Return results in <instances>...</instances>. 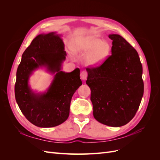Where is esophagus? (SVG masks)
<instances>
[{"label":"esophagus","mask_w":160,"mask_h":160,"mask_svg":"<svg viewBox=\"0 0 160 160\" xmlns=\"http://www.w3.org/2000/svg\"><path fill=\"white\" fill-rule=\"evenodd\" d=\"M81 78L83 80H86L88 78V72L86 71H82L81 72Z\"/></svg>","instance_id":"esophagus-1"}]
</instances>
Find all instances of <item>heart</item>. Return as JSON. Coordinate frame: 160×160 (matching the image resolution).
Instances as JSON below:
<instances>
[{"instance_id":"b5f03b06","label":"heart","mask_w":160,"mask_h":160,"mask_svg":"<svg viewBox=\"0 0 160 160\" xmlns=\"http://www.w3.org/2000/svg\"><path fill=\"white\" fill-rule=\"evenodd\" d=\"M111 49L108 41H102L96 37L85 38L77 42L73 47L75 52L88 53L85 61L89 66H97L103 62L109 56Z\"/></svg>"}]
</instances>
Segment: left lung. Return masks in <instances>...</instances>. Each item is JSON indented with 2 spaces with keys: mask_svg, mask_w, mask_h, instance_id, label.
Returning a JSON list of instances; mask_svg holds the SVG:
<instances>
[{
  "mask_svg": "<svg viewBox=\"0 0 160 160\" xmlns=\"http://www.w3.org/2000/svg\"><path fill=\"white\" fill-rule=\"evenodd\" d=\"M113 41L110 55L100 66L87 68L93 116L99 122L121 127L132 120L143 95L142 65L138 53L122 36Z\"/></svg>",
  "mask_w": 160,
  "mask_h": 160,
  "instance_id": "8db88e82",
  "label": "left lung"
}]
</instances>
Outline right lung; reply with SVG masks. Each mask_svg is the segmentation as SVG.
<instances>
[{
    "label": "right lung",
    "mask_w": 160,
    "mask_h": 160,
    "mask_svg": "<svg viewBox=\"0 0 160 160\" xmlns=\"http://www.w3.org/2000/svg\"><path fill=\"white\" fill-rule=\"evenodd\" d=\"M66 55L61 36L53 32L37 36L22 55L17 71L15 99L23 115L37 127L52 128L65 122L72 97L82 85L79 69L71 72L61 71ZM42 66L56 74L46 92L35 94L28 79L32 71Z\"/></svg>",
    "instance_id": "1"
}]
</instances>
